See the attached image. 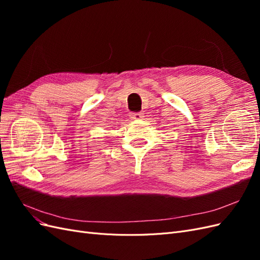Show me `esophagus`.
<instances>
[{
	"label": "esophagus",
	"instance_id": "obj_1",
	"mask_svg": "<svg viewBox=\"0 0 260 260\" xmlns=\"http://www.w3.org/2000/svg\"><path fill=\"white\" fill-rule=\"evenodd\" d=\"M130 117L132 118V119L139 120V119H142V118H143V114H142V113H131V114H130Z\"/></svg>",
	"mask_w": 260,
	"mask_h": 260
}]
</instances>
